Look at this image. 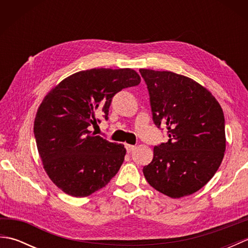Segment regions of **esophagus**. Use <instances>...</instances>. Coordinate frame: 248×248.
<instances>
[{
  "label": "esophagus",
  "mask_w": 248,
  "mask_h": 248,
  "mask_svg": "<svg viewBox=\"0 0 248 248\" xmlns=\"http://www.w3.org/2000/svg\"><path fill=\"white\" fill-rule=\"evenodd\" d=\"M135 148H136V147L134 145H129V144L125 145V149H127V152H129V154L131 151H133Z\"/></svg>",
  "instance_id": "obj_1"
}]
</instances>
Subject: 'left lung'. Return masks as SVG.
Returning a JSON list of instances; mask_svg holds the SVG:
<instances>
[{
	"label": "left lung",
	"instance_id": "left-lung-1",
	"mask_svg": "<svg viewBox=\"0 0 248 248\" xmlns=\"http://www.w3.org/2000/svg\"><path fill=\"white\" fill-rule=\"evenodd\" d=\"M152 118L166 125L168 140L154 148L143 172L150 186L171 198L199 191L217 171L226 150L225 118L207 88L171 71L140 69Z\"/></svg>",
	"mask_w": 248,
	"mask_h": 248
}]
</instances>
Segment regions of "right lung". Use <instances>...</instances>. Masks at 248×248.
<instances>
[{"label":"right lung","mask_w":248,"mask_h":248,"mask_svg":"<svg viewBox=\"0 0 248 248\" xmlns=\"http://www.w3.org/2000/svg\"><path fill=\"white\" fill-rule=\"evenodd\" d=\"M140 83L130 68L73 73L46 93L34 121L37 149L46 175L62 192L86 197L104 187L124 163L125 148L94 135L98 115L108 119L115 93Z\"/></svg>","instance_id":"1"}]
</instances>
